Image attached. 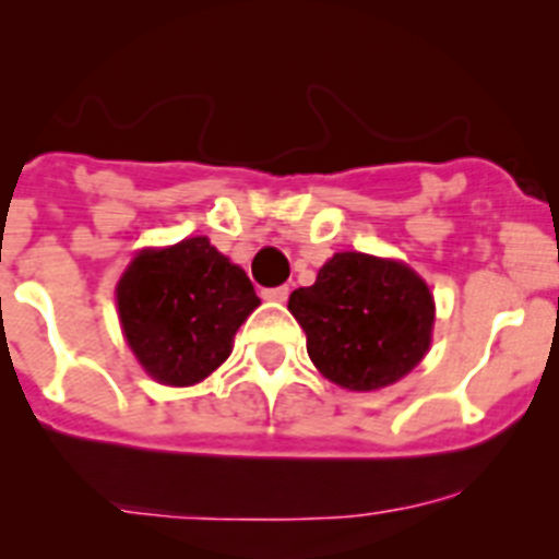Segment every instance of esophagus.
Here are the masks:
<instances>
[{
  "mask_svg": "<svg viewBox=\"0 0 559 559\" xmlns=\"http://www.w3.org/2000/svg\"><path fill=\"white\" fill-rule=\"evenodd\" d=\"M262 297L267 302H286V297H289V286H275V289H262Z\"/></svg>",
  "mask_w": 559,
  "mask_h": 559,
  "instance_id": "34e87169",
  "label": "esophagus"
}]
</instances>
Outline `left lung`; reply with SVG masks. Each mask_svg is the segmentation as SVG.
<instances>
[{"mask_svg":"<svg viewBox=\"0 0 559 559\" xmlns=\"http://www.w3.org/2000/svg\"><path fill=\"white\" fill-rule=\"evenodd\" d=\"M289 311L308 337V357L332 384L384 389L425 359L436 302L419 273L394 259L341 251L313 286L295 289Z\"/></svg>","mask_w":559,"mask_h":559,"instance_id":"1","label":"left lung"}]
</instances>
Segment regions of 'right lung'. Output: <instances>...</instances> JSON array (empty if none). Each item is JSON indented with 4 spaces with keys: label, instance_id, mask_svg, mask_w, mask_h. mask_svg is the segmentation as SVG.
<instances>
[{
    "label": "right lung",
    "instance_id": "add662e5",
    "mask_svg": "<svg viewBox=\"0 0 559 559\" xmlns=\"http://www.w3.org/2000/svg\"><path fill=\"white\" fill-rule=\"evenodd\" d=\"M123 337L145 373L191 386L233 354V337L259 306L251 281L207 238L143 248L116 286Z\"/></svg>",
    "mask_w": 559,
    "mask_h": 559
}]
</instances>
